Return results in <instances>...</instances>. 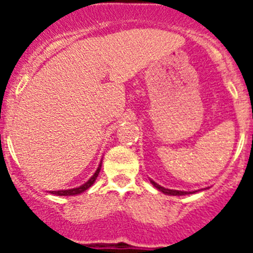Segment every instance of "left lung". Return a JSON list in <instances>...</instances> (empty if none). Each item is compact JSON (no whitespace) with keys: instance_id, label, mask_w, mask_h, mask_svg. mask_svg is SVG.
<instances>
[{"instance_id":"obj_1","label":"left lung","mask_w":253,"mask_h":253,"mask_svg":"<svg viewBox=\"0 0 253 253\" xmlns=\"http://www.w3.org/2000/svg\"><path fill=\"white\" fill-rule=\"evenodd\" d=\"M149 181H151V184L153 185L154 187L157 190H160L161 193H163L165 195H169V196H182V195H190V194H194V193H198V191H200V190H195V191H181V190H171V189H166V187L161 186V185H158L157 182H154L153 180H151L149 178ZM207 189H209V187H207ZM202 190H205V189H202Z\"/></svg>"}]
</instances>
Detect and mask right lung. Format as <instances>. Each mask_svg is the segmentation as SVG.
Listing matches in <instances>:
<instances>
[{
	"instance_id": "right-lung-1",
	"label": "right lung",
	"mask_w": 253,
	"mask_h": 253,
	"mask_svg": "<svg viewBox=\"0 0 253 253\" xmlns=\"http://www.w3.org/2000/svg\"><path fill=\"white\" fill-rule=\"evenodd\" d=\"M101 165H102V158H101V161H100V163H99V167L96 169L95 173H93V175L91 176V177L88 178L86 182H84V184L80 185V186H77V187H73V189L50 191V194H53V195H58V196H75V195H78V194H82L84 191H86L87 189H90V187L93 185V182H95L96 178H97V176H99V173H100V169H101Z\"/></svg>"
}]
</instances>
